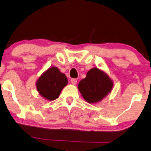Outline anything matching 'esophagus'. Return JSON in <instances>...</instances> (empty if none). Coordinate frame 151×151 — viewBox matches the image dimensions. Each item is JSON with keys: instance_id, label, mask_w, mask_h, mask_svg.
Here are the masks:
<instances>
[{"instance_id": "34e87169", "label": "esophagus", "mask_w": 151, "mask_h": 151, "mask_svg": "<svg viewBox=\"0 0 151 151\" xmlns=\"http://www.w3.org/2000/svg\"><path fill=\"white\" fill-rule=\"evenodd\" d=\"M76 82H77V80H76V78H72V79H71L72 84L75 85V84H76Z\"/></svg>"}]
</instances>
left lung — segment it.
Instances as JSON below:
<instances>
[{"instance_id":"left-lung-1","label":"left lung","mask_w":151,"mask_h":151,"mask_svg":"<svg viewBox=\"0 0 151 151\" xmlns=\"http://www.w3.org/2000/svg\"><path fill=\"white\" fill-rule=\"evenodd\" d=\"M112 87L113 81L107 75L94 68L88 72L86 78L81 80L78 88L87 102L95 103L107 96Z\"/></svg>"}]
</instances>
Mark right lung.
<instances>
[{"instance_id":"add662e5","label":"right lung","mask_w":151,"mask_h":151,"mask_svg":"<svg viewBox=\"0 0 151 151\" xmlns=\"http://www.w3.org/2000/svg\"><path fill=\"white\" fill-rule=\"evenodd\" d=\"M68 83V78L56 67L47 70L39 79L36 87L41 96L44 99L53 101L59 97L61 91Z\"/></svg>"}]
</instances>
